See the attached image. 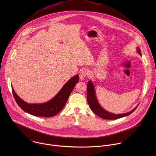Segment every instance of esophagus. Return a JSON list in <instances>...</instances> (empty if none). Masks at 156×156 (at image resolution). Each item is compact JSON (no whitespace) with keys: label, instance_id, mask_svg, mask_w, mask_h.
I'll list each match as a JSON object with an SVG mask.
<instances>
[{"label":"esophagus","instance_id":"esophagus-1","mask_svg":"<svg viewBox=\"0 0 156 156\" xmlns=\"http://www.w3.org/2000/svg\"><path fill=\"white\" fill-rule=\"evenodd\" d=\"M89 75V71L86 69L82 70L80 73V78L81 80H84Z\"/></svg>","mask_w":156,"mask_h":156}]
</instances>
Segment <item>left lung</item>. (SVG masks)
<instances>
[{
	"mask_svg": "<svg viewBox=\"0 0 156 156\" xmlns=\"http://www.w3.org/2000/svg\"><path fill=\"white\" fill-rule=\"evenodd\" d=\"M138 52L140 55H141V50L139 48H138ZM87 101L89 106H90L91 109L93 110V112L95 114H96L98 116L105 120H115V119H118L127 116L131 114L132 112H134L138 106V105L136 108H135L133 110H131V112H129L126 114H114L107 112V111L103 109L101 107V106L99 105L96 97L95 90H94L93 84L91 81L87 82Z\"/></svg>",
	"mask_w": 156,
	"mask_h": 156,
	"instance_id": "left-lung-1",
	"label": "left lung"
}]
</instances>
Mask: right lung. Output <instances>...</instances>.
Returning <instances> with one entry per match:
<instances>
[{
	"mask_svg": "<svg viewBox=\"0 0 156 156\" xmlns=\"http://www.w3.org/2000/svg\"><path fill=\"white\" fill-rule=\"evenodd\" d=\"M78 78V75L73 76L52 99L44 104H28L17 96L13 87L12 93L17 104L25 112L36 117H51L57 114L64 107L73 89L79 81Z\"/></svg>",
	"mask_w": 156,
	"mask_h": 156,
	"instance_id": "add662e5",
	"label": "right lung"
}]
</instances>
